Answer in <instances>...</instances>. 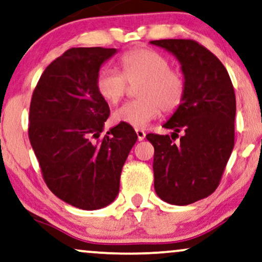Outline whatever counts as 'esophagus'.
<instances>
[{"label":"esophagus","instance_id":"1","mask_svg":"<svg viewBox=\"0 0 262 262\" xmlns=\"http://www.w3.org/2000/svg\"><path fill=\"white\" fill-rule=\"evenodd\" d=\"M135 133H137V135H138V140L139 141L144 140L145 137H146V133H145V132L142 130V129L137 128V129H135Z\"/></svg>","mask_w":262,"mask_h":262}]
</instances>
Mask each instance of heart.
<instances>
[{
  "instance_id": "1",
  "label": "heart",
  "mask_w": 262,
  "mask_h": 262,
  "mask_svg": "<svg viewBox=\"0 0 262 262\" xmlns=\"http://www.w3.org/2000/svg\"><path fill=\"white\" fill-rule=\"evenodd\" d=\"M122 74L115 69H102L95 87L110 105L125 97L129 84H139L138 100L127 102L114 112V120L135 128H144L160 117L162 110L173 114L183 104L186 82L178 69L169 66L165 55L150 48H134L121 57Z\"/></svg>"
}]
</instances>
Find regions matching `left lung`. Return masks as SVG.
<instances>
[{"label":"left lung","instance_id":"8db88e82","mask_svg":"<svg viewBox=\"0 0 262 262\" xmlns=\"http://www.w3.org/2000/svg\"><path fill=\"white\" fill-rule=\"evenodd\" d=\"M173 53L186 82L183 104L163 124L174 133H150L154 145L155 190L164 202L187 205L219 186L234 146L236 95L225 66L193 39L151 41ZM183 133L179 144L173 135Z\"/></svg>","mask_w":262,"mask_h":262}]
</instances>
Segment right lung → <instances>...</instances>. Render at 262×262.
<instances>
[{
  "mask_svg": "<svg viewBox=\"0 0 262 262\" xmlns=\"http://www.w3.org/2000/svg\"><path fill=\"white\" fill-rule=\"evenodd\" d=\"M116 48H70L51 62L32 93L29 139L55 196L84 210L106 207L120 191L122 167L138 140L120 123L101 135L110 116L95 87Z\"/></svg>",
  "mask_w": 262,
  "mask_h": 262,
  "instance_id": "obj_1",
  "label": "right lung"
}]
</instances>
